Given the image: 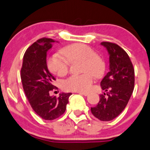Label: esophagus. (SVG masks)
Wrapping results in <instances>:
<instances>
[{
	"label": "esophagus",
	"instance_id": "esophagus-1",
	"mask_svg": "<svg viewBox=\"0 0 150 150\" xmlns=\"http://www.w3.org/2000/svg\"><path fill=\"white\" fill-rule=\"evenodd\" d=\"M78 93H79L82 96H88V94H89L88 93H83V92H78Z\"/></svg>",
	"mask_w": 150,
	"mask_h": 150
}]
</instances>
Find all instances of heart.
<instances>
[{"instance_id": "b5f03b06", "label": "heart", "mask_w": 150, "mask_h": 150, "mask_svg": "<svg viewBox=\"0 0 150 150\" xmlns=\"http://www.w3.org/2000/svg\"><path fill=\"white\" fill-rule=\"evenodd\" d=\"M60 55L54 54L47 59L49 70L58 76H64L68 72L69 62L83 61V70L86 73L71 75L63 83V88L67 91L88 92L93 82V74L100 75L104 70V63L97 56L93 49L83 44H73L61 51Z\"/></svg>"}]
</instances>
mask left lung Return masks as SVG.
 <instances>
[{"label":"left lung","mask_w":150,"mask_h":150,"mask_svg":"<svg viewBox=\"0 0 150 150\" xmlns=\"http://www.w3.org/2000/svg\"><path fill=\"white\" fill-rule=\"evenodd\" d=\"M100 45L109 54V72L100 82L105 93L100 95V101L91 108L95 117L103 121L117 117L128 103L134 87V69L127 53L116 44L103 42Z\"/></svg>","instance_id":"obj_1"}]
</instances>
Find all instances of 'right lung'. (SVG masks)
I'll return each mask as SVG.
<instances>
[{
	"label": "right lung",
	"instance_id": "right-lung-1",
	"mask_svg": "<svg viewBox=\"0 0 150 150\" xmlns=\"http://www.w3.org/2000/svg\"><path fill=\"white\" fill-rule=\"evenodd\" d=\"M54 41L42 38L34 42L23 55L21 78L23 91L31 108L45 120H54L66 110L71 93H62L59 96H50V91L57 88L55 78L47 64V52Z\"/></svg>",
	"mask_w": 150,
	"mask_h": 150
}]
</instances>
